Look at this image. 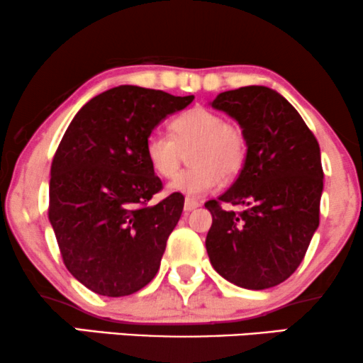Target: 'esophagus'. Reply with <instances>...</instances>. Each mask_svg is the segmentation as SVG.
Wrapping results in <instances>:
<instances>
[{
  "mask_svg": "<svg viewBox=\"0 0 363 363\" xmlns=\"http://www.w3.org/2000/svg\"><path fill=\"white\" fill-rule=\"evenodd\" d=\"M199 203H197V201H194V199H186V203H184V211L186 213H189V211H194L196 208H199Z\"/></svg>",
  "mask_w": 363,
  "mask_h": 363,
  "instance_id": "obj_1",
  "label": "esophagus"
}]
</instances>
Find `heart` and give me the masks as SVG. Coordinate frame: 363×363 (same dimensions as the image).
<instances>
[{"label": "heart", "instance_id": "b5f03b06", "mask_svg": "<svg viewBox=\"0 0 363 363\" xmlns=\"http://www.w3.org/2000/svg\"><path fill=\"white\" fill-rule=\"evenodd\" d=\"M172 137L150 132L145 139V159L159 177H174L184 154L191 150V169L176 177L169 191L199 197L214 191L223 179H233L245 167L247 142L245 130L219 112L194 107L171 122Z\"/></svg>", "mask_w": 363, "mask_h": 363}]
</instances>
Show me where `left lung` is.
<instances>
[{
    "mask_svg": "<svg viewBox=\"0 0 363 363\" xmlns=\"http://www.w3.org/2000/svg\"><path fill=\"white\" fill-rule=\"evenodd\" d=\"M211 105L240 123L247 152L235 184L204 204L213 214L206 250L228 281L266 290L295 273L318 228L320 145L296 108L268 86L223 91ZM224 202L245 209L235 213Z\"/></svg>",
    "mask_w": 363,
    "mask_h": 363,
    "instance_id": "left-lung-1",
    "label": "left lung"
}]
</instances>
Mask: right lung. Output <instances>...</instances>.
Here are the masks:
<instances>
[{
  "mask_svg": "<svg viewBox=\"0 0 363 363\" xmlns=\"http://www.w3.org/2000/svg\"><path fill=\"white\" fill-rule=\"evenodd\" d=\"M194 95L121 85L89 100L52 162L48 219L67 269L102 296H127L157 274L184 208L182 194L149 204L162 189L145 139Z\"/></svg>",
  "mask_w": 363,
  "mask_h": 363,
  "instance_id": "1",
  "label": "right lung"
}]
</instances>
